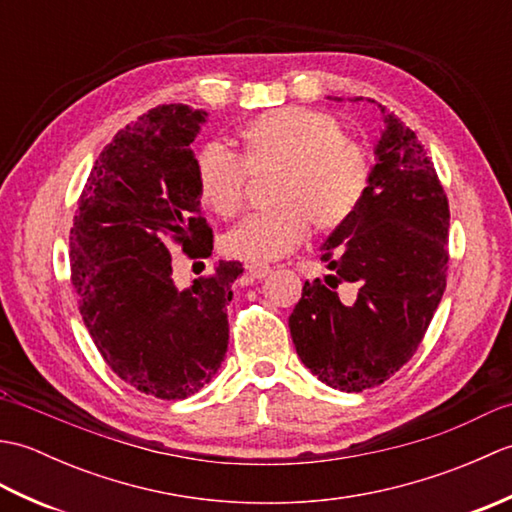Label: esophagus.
<instances>
[{
    "mask_svg": "<svg viewBox=\"0 0 512 512\" xmlns=\"http://www.w3.org/2000/svg\"><path fill=\"white\" fill-rule=\"evenodd\" d=\"M246 273L253 279H264L270 275V266L268 264H248Z\"/></svg>",
    "mask_w": 512,
    "mask_h": 512,
    "instance_id": "1",
    "label": "esophagus"
}]
</instances>
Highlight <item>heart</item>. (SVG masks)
Segmentation results:
<instances>
[{"mask_svg": "<svg viewBox=\"0 0 512 512\" xmlns=\"http://www.w3.org/2000/svg\"><path fill=\"white\" fill-rule=\"evenodd\" d=\"M242 158L220 143L195 154L202 202L224 217L244 200L246 169L275 171L268 200L275 206L246 215L222 237L226 255L270 262L290 253L308 233H328L350 220L367 191V149L345 136L341 121L310 107H279L239 129Z\"/></svg>", "mask_w": 512, "mask_h": 512, "instance_id": "1", "label": "heart"}]
</instances>
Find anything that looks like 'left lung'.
<instances>
[{"instance_id": "obj_1", "label": "left lung", "mask_w": 512, "mask_h": 512, "mask_svg": "<svg viewBox=\"0 0 512 512\" xmlns=\"http://www.w3.org/2000/svg\"><path fill=\"white\" fill-rule=\"evenodd\" d=\"M378 107L385 129L367 191L321 246L330 275L306 281L288 319L301 363L341 391L394 376L447 288V195L416 134Z\"/></svg>"}]
</instances>
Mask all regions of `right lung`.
Masks as SVG:
<instances>
[{"label": "right lung", "mask_w": 512, "mask_h": 512, "mask_svg": "<svg viewBox=\"0 0 512 512\" xmlns=\"http://www.w3.org/2000/svg\"><path fill=\"white\" fill-rule=\"evenodd\" d=\"M204 110L160 105L96 158L70 228L72 284L96 350L127 385L182 400L211 383L228 347L226 306L239 262L178 288L171 242L209 257L193 140Z\"/></svg>", "instance_id": "1"}]
</instances>
